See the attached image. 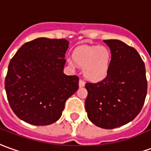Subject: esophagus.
I'll return each instance as SVG.
<instances>
[{
	"mask_svg": "<svg viewBox=\"0 0 151 151\" xmlns=\"http://www.w3.org/2000/svg\"><path fill=\"white\" fill-rule=\"evenodd\" d=\"M78 84H79V88H83V87L85 86V83H84V81L83 79L79 80V83H78Z\"/></svg>",
	"mask_w": 151,
	"mask_h": 151,
	"instance_id": "esophagus-1",
	"label": "esophagus"
}]
</instances>
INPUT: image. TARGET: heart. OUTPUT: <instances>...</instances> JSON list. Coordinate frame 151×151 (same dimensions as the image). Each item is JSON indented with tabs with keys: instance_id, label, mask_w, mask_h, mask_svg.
I'll return each instance as SVG.
<instances>
[{
	"instance_id": "b5f03b06",
	"label": "heart",
	"mask_w": 151,
	"mask_h": 151,
	"mask_svg": "<svg viewBox=\"0 0 151 151\" xmlns=\"http://www.w3.org/2000/svg\"><path fill=\"white\" fill-rule=\"evenodd\" d=\"M76 64L83 67L84 77L89 81L97 82L103 79L109 71L111 54L107 48L99 45H82L72 53ZM73 65L72 60H68Z\"/></svg>"
}]
</instances>
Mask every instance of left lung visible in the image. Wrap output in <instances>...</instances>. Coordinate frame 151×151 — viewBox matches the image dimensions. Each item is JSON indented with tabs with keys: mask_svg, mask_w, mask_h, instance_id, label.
I'll return each instance as SVG.
<instances>
[{
	"mask_svg": "<svg viewBox=\"0 0 151 151\" xmlns=\"http://www.w3.org/2000/svg\"><path fill=\"white\" fill-rule=\"evenodd\" d=\"M111 54L104 79L87 83L85 109L97 127L113 129L126 125L140 113L147 93L145 67L133 47L118 40H103Z\"/></svg>",
	"mask_w": 151,
	"mask_h": 151,
	"instance_id": "8db88e82",
	"label": "left lung"
}]
</instances>
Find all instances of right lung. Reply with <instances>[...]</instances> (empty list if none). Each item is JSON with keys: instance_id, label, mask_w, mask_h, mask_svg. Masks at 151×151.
<instances>
[{"instance_id": "obj_1", "label": "right lung", "mask_w": 151, "mask_h": 151, "mask_svg": "<svg viewBox=\"0 0 151 151\" xmlns=\"http://www.w3.org/2000/svg\"><path fill=\"white\" fill-rule=\"evenodd\" d=\"M69 42L38 38L11 58L5 80L11 108L20 120L46 126L60 118L65 101L78 89V77L63 73Z\"/></svg>"}]
</instances>
